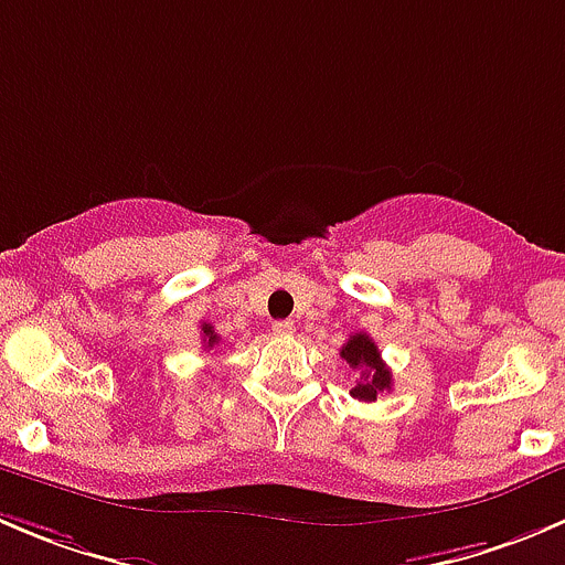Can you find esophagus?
I'll use <instances>...</instances> for the list:
<instances>
[{
  "label": "esophagus",
  "mask_w": 565,
  "mask_h": 565,
  "mask_svg": "<svg viewBox=\"0 0 565 565\" xmlns=\"http://www.w3.org/2000/svg\"><path fill=\"white\" fill-rule=\"evenodd\" d=\"M273 333H278V337H292L295 322L292 320H276L273 322Z\"/></svg>",
  "instance_id": "34e87169"
}]
</instances>
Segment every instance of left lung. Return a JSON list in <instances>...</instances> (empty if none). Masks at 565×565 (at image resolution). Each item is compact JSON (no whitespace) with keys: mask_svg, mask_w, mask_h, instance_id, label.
I'll return each mask as SVG.
<instances>
[{"mask_svg":"<svg viewBox=\"0 0 565 565\" xmlns=\"http://www.w3.org/2000/svg\"><path fill=\"white\" fill-rule=\"evenodd\" d=\"M342 359L348 361L353 370H361L359 383H355L353 392H350L353 397L372 403V399H377V394L392 388V372L383 364L381 350L372 342L370 333H353V337L344 342Z\"/></svg>","mask_w":565,"mask_h":565,"instance_id":"1","label":"left lung"}]
</instances>
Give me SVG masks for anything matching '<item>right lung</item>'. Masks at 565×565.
I'll return each instance as SVG.
<instances>
[{
  "mask_svg": "<svg viewBox=\"0 0 565 565\" xmlns=\"http://www.w3.org/2000/svg\"><path fill=\"white\" fill-rule=\"evenodd\" d=\"M201 333H204V348H215V344L221 342V337H217L215 328H212L210 322H204V326H201Z\"/></svg>",
  "mask_w": 565,
  "mask_h": 565,
  "instance_id": "add662e5",
  "label": "right lung"
}]
</instances>
